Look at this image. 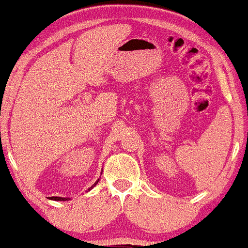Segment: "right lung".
Masks as SVG:
<instances>
[{"label":"right lung","instance_id":"1","mask_svg":"<svg viewBox=\"0 0 248 248\" xmlns=\"http://www.w3.org/2000/svg\"><path fill=\"white\" fill-rule=\"evenodd\" d=\"M98 181H99V180H98ZM98 181L95 183H93V186H92V187L89 188V190H90V189H92L93 187H94L95 185H97ZM50 199H52V200H57V201H66V200H70V198H58V196H52V198H50Z\"/></svg>","mask_w":248,"mask_h":248}]
</instances>
